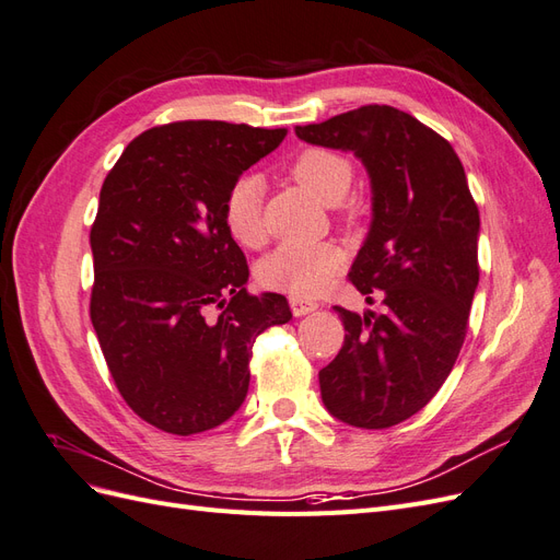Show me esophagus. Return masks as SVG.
<instances>
[{"instance_id": "obj_1", "label": "esophagus", "mask_w": 560, "mask_h": 560, "mask_svg": "<svg viewBox=\"0 0 560 560\" xmlns=\"http://www.w3.org/2000/svg\"><path fill=\"white\" fill-rule=\"evenodd\" d=\"M290 308L294 313V317H303V315H311L317 311V303L308 301V299H301V296H292L290 299Z\"/></svg>"}]
</instances>
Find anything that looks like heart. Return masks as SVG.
Instances as JSON below:
<instances>
[{"label":"heart","mask_w":560,"mask_h":560,"mask_svg":"<svg viewBox=\"0 0 560 560\" xmlns=\"http://www.w3.org/2000/svg\"><path fill=\"white\" fill-rule=\"evenodd\" d=\"M292 179L325 206H338L354 179L352 161L334 149H303L290 165ZM261 182L241 177L224 198V226L243 247L261 245L266 229L261 217ZM343 252L331 243H284L259 261L257 276L264 287L301 299L317 296L341 270Z\"/></svg>","instance_id":"b5f03b06"}]
</instances>
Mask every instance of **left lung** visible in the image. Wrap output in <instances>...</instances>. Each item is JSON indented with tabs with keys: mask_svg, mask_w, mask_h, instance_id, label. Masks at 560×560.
<instances>
[{
	"mask_svg": "<svg viewBox=\"0 0 560 560\" xmlns=\"http://www.w3.org/2000/svg\"><path fill=\"white\" fill-rule=\"evenodd\" d=\"M296 138L352 151L371 182V224L348 278L383 311H334L346 341L319 371L327 411L383 430L411 418L444 385L479 284V210L453 147L416 116L366 105L296 126Z\"/></svg>",
	"mask_w": 560,
	"mask_h": 560,
	"instance_id": "8db88e82",
	"label": "left lung"
}]
</instances>
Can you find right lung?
I'll return each mask as SVG.
<instances>
[{"label":"right lung","mask_w":560,"mask_h":560,"mask_svg":"<svg viewBox=\"0 0 560 560\" xmlns=\"http://www.w3.org/2000/svg\"><path fill=\"white\" fill-rule=\"evenodd\" d=\"M284 135L226 121L151 128L100 191L91 322L118 393L163 432L226 422L247 397L257 336L292 319L282 294H247L249 268L222 212L231 186Z\"/></svg>","instance_id":"right-lung-1"}]
</instances>
